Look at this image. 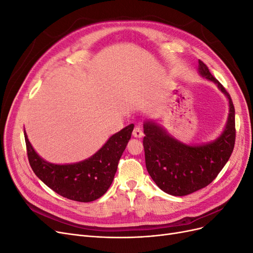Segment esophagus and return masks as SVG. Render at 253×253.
Segmentation results:
<instances>
[{"label": "esophagus", "instance_id": "1", "mask_svg": "<svg viewBox=\"0 0 253 253\" xmlns=\"http://www.w3.org/2000/svg\"><path fill=\"white\" fill-rule=\"evenodd\" d=\"M133 136L136 137V138H140V137L143 136V132H142V128L138 126H136L133 129Z\"/></svg>", "mask_w": 253, "mask_h": 253}]
</instances>
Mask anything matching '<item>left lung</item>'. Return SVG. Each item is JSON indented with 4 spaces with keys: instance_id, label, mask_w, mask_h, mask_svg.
I'll list each match as a JSON object with an SVG mask.
<instances>
[{
    "instance_id": "8db88e82",
    "label": "left lung",
    "mask_w": 253,
    "mask_h": 253,
    "mask_svg": "<svg viewBox=\"0 0 253 253\" xmlns=\"http://www.w3.org/2000/svg\"><path fill=\"white\" fill-rule=\"evenodd\" d=\"M200 73L217 84L229 99V117L225 131L216 140L203 145H187L172 138L165 129L147 121L143 125V148L147 170L164 192L185 196L207 187L216 178L230 158L235 143V111L232 99L213 77L203 61Z\"/></svg>"
}]
</instances>
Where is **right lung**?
Here are the masks:
<instances>
[{
    "label": "right lung",
    "instance_id": "obj_1",
    "mask_svg": "<svg viewBox=\"0 0 253 253\" xmlns=\"http://www.w3.org/2000/svg\"><path fill=\"white\" fill-rule=\"evenodd\" d=\"M133 128V124L122 128L95 155L73 165H53L45 162L33 149L24 133L28 162L38 177L59 195L76 202H93L101 197L112 185Z\"/></svg>",
    "mask_w": 253,
    "mask_h": 253
}]
</instances>
